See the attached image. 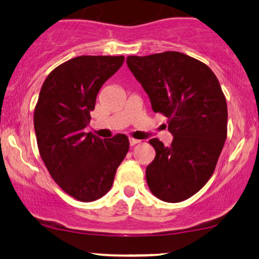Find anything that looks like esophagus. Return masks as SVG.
Wrapping results in <instances>:
<instances>
[{
	"mask_svg": "<svg viewBox=\"0 0 259 259\" xmlns=\"http://www.w3.org/2000/svg\"><path fill=\"white\" fill-rule=\"evenodd\" d=\"M139 143H140V140L133 139V138H130V145H131V146H134V145H137V144H139Z\"/></svg>",
	"mask_w": 259,
	"mask_h": 259,
	"instance_id": "34e87169",
	"label": "esophagus"
}]
</instances>
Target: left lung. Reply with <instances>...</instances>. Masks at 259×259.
Instances as JSON below:
<instances>
[{
  "instance_id": "8db88e82",
  "label": "left lung",
  "mask_w": 259,
  "mask_h": 259,
  "mask_svg": "<svg viewBox=\"0 0 259 259\" xmlns=\"http://www.w3.org/2000/svg\"><path fill=\"white\" fill-rule=\"evenodd\" d=\"M127 66L151 100L167 118L172 144L150 140L155 158L146 167L151 192L179 203L211 178L228 133V106L214 73L179 52L128 56Z\"/></svg>"
}]
</instances>
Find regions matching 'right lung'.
<instances>
[{
  "instance_id": "right-lung-1",
  "label": "right lung",
  "mask_w": 259,
  "mask_h": 259,
  "mask_svg": "<svg viewBox=\"0 0 259 259\" xmlns=\"http://www.w3.org/2000/svg\"><path fill=\"white\" fill-rule=\"evenodd\" d=\"M123 56H76L53 70L34 112L37 146L55 183L75 199L94 201L111 190L130 148L125 134L101 139L83 130L106 81Z\"/></svg>"
}]
</instances>
